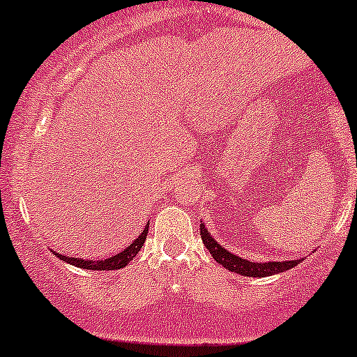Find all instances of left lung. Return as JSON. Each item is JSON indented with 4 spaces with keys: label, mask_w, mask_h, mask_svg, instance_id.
Wrapping results in <instances>:
<instances>
[{
    "label": "left lung",
    "mask_w": 357,
    "mask_h": 357,
    "mask_svg": "<svg viewBox=\"0 0 357 357\" xmlns=\"http://www.w3.org/2000/svg\"><path fill=\"white\" fill-rule=\"evenodd\" d=\"M200 238H202L204 246L209 250V253L219 265H222L226 270L234 271L243 276H253V278H261V276H271L276 273H283V271L290 270V268L300 265L303 258L300 259H288V261H268V263H255L251 259L239 258V256L232 255L226 248L215 241L211 236V232L206 229L204 222H200Z\"/></svg>",
    "instance_id": "8db88e82"
}]
</instances>
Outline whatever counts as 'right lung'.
<instances>
[{
	"label": "right lung",
	"mask_w": 357,
	"mask_h": 357,
	"mask_svg": "<svg viewBox=\"0 0 357 357\" xmlns=\"http://www.w3.org/2000/svg\"><path fill=\"white\" fill-rule=\"evenodd\" d=\"M148 226H150V222L146 224L142 234H139L138 238H136L135 241L130 244V246L125 248L121 253L111 256V258H106V259H82V258H72V256H66V255H60V253H55V255H57V258L62 259V261L69 263V265H74L77 268H84V270H94V271L119 270V268H125L128 263H130L131 259H133L135 256L138 255V251L142 250L143 243H145L146 234H148Z\"/></svg>",
	"instance_id": "obj_1"
}]
</instances>
